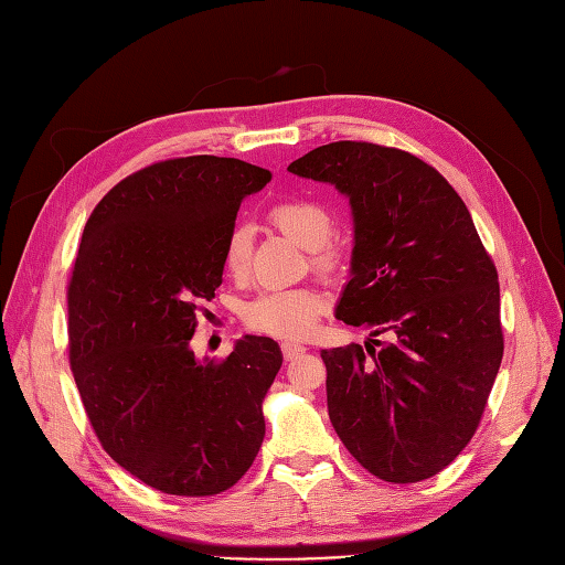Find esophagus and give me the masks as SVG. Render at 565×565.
<instances>
[{"mask_svg":"<svg viewBox=\"0 0 565 565\" xmlns=\"http://www.w3.org/2000/svg\"><path fill=\"white\" fill-rule=\"evenodd\" d=\"M282 355L285 361H295V358L303 355L306 353V347L303 344H297V341H282Z\"/></svg>","mask_w":565,"mask_h":565,"instance_id":"obj_1","label":"esophagus"}]
</instances>
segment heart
Masks as SVG:
<instances>
[{
    "instance_id": "b5f03b06",
    "label": "heart",
    "mask_w": 565,
    "mask_h": 565,
    "mask_svg": "<svg viewBox=\"0 0 565 565\" xmlns=\"http://www.w3.org/2000/svg\"><path fill=\"white\" fill-rule=\"evenodd\" d=\"M268 216L289 241H295L309 252H318V266H332V259L322 252V247L330 243L334 224L322 204L303 198H289L273 204ZM247 259L249 231L245 226H235L228 233L224 247L226 268L231 273H243ZM320 311L322 301L309 289H268V292L247 303L245 320L249 328L273 337H303L313 330Z\"/></svg>"
}]
</instances>
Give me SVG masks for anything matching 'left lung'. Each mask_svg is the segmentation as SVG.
Instances as JSON below:
<instances>
[{"label": "left lung", "mask_w": 565, "mask_h": 565, "mask_svg": "<svg viewBox=\"0 0 565 565\" xmlns=\"http://www.w3.org/2000/svg\"><path fill=\"white\" fill-rule=\"evenodd\" d=\"M287 172L349 198L351 278L334 316L391 337L320 351L334 431L382 481L431 478L467 448L504 351L498 270L467 204L434 167L374 143L320 146Z\"/></svg>", "instance_id": "left-lung-1"}]
</instances>
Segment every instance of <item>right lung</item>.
<instances>
[{"instance_id": "obj_1", "label": "right lung", "mask_w": 565, "mask_h": 565, "mask_svg": "<svg viewBox=\"0 0 565 565\" xmlns=\"http://www.w3.org/2000/svg\"><path fill=\"white\" fill-rule=\"evenodd\" d=\"M268 169L216 156L150 164L96 204L67 287L71 367L104 450L146 486L207 498L259 452L278 341L245 334L198 358V303L224 276L241 202Z\"/></svg>"}]
</instances>
